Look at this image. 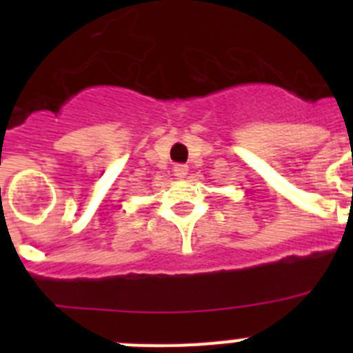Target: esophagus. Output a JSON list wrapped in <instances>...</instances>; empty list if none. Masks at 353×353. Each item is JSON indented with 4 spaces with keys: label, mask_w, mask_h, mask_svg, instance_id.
<instances>
[{
    "label": "esophagus",
    "mask_w": 353,
    "mask_h": 353,
    "mask_svg": "<svg viewBox=\"0 0 353 353\" xmlns=\"http://www.w3.org/2000/svg\"><path fill=\"white\" fill-rule=\"evenodd\" d=\"M173 171L176 179H183L187 174V171H189V168H187V164H174Z\"/></svg>",
    "instance_id": "obj_1"
}]
</instances>
